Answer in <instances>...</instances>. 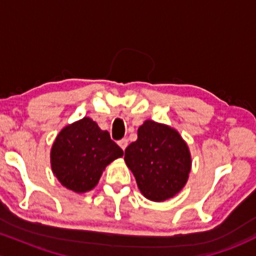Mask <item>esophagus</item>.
Listing matches in <instances>:
<instances>
[{
  "instance_id": "34e87169",
  "label": "esophagus",
  "mask_w": 256,
  "mask_h": 256,
  "mask_svg": "<svg viewBox=\"0 0 256 256\" xmlns=\"http://www.w3.org/2000/svg\"><path fill=\"white\" fill-rule=\"evenodd\" d=\"M118 144H119L120 148L122 149V150H125L126 146H128V140H126V138H122V140H119Z\"/></svg>"
}]
</instances>
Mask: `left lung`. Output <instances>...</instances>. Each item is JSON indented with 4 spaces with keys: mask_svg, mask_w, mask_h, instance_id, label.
<instances>
[{
    "mask_svg": "<svg viewBox=\"0 0 256 256\" xmlns=\"http://www.w3.org/2000/svg\"><path fill=\"white\" fill-rule=\"evenodd\" d=\"M124 160L140 192L154 202L180 192L192 170V154L180 134L152 120L138 128L137 140L125 149Z\"/></svg>",
    "mask_w": 256,
    "mask_h": 256,
    "instance_id": "8db88e82",
    "label": "left lung"
}]
</instances>
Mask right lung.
I'll list each match as a JSON object with an SVG mask.
<instances>
[{
    "label": "right lung",
    "mask_w": 256,
    "mask_h": 256,
    "mask_svg": "<svg viewBox=\"0 0 256 256\" xmlns=\"http://www.w3.org/2000/svg\"><path fill=\"white\" fill-rule=\"evenodd\" d=\"M124 152L89 116L64 126L50 149V166L61 185L77 194L92 190L106 167Z\"/></svg>",
    "instance_id": "add662e5"
}]
</instances>
